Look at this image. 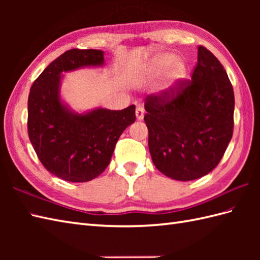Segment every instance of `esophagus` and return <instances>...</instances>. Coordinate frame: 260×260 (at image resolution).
Segmentation results:
<instances>
[{"label":"esophagus","mask_w":260,"mask_h":260,"mask_svg":"<svg viewBox=\"0 0 260 260\" xmlns=\"http://www.w3.org/2000/svg\"><path fill=\"white\" fill-rule=\"evenodd\" d=\"M144 108L143 107H137L136 108V112H135V115H136V119L137 120H143V118H144Z\"/></svg>","instance_id":"esophagus-1"}]
</instances>
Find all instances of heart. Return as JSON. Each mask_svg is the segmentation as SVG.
I'll list each match as a JSON object with an SVG mask.
<instances>
[{
	"label": "heart",
	"mask_w": 260,
	"mask_h": 260,
	"mask_svg": "<svg viewBox=\"0 0 260 260\" xmlns=\"http://www.w3.org/2000/svg\"><path fill=\"white\" fill-rule=\"evenodd\" d=\"M165 68H167V73H165L163 91L170 95L185 78L187 68L182 59L174 58L172 54L163 53L153 60L151 70L154 74H159Z\"/></svg>",
	"instance_id": "heart-1"
}]
</instances>
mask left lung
<instances>
[{
    "instance_id": "1",
    "label": "left lung",
    "mask_w": 260,
    "mask_h": 260,
    "mask_svg": "<svg viewBox=\"0 0 260 260\" xmlns=\"http://www.w3.org/2000/svg\"><path fill=\"white\" fill-rule=\"evenodd\" d=\"M172 95L145 98L152 161L173 180L202 178L217 167L233 137V85L219 60L200 46L191 81L181 82Z\"/></svg>"
}]
</instances>
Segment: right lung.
Instances as JSON below:
<instances>
[{"label": "right lung", "mask_w": 260, "mask_h": 260, "mask_svg": "<svg viewBox=\"0 0 260 260\" xmlns=\"http://www.w3.org/2000/svg\"><path fill=\"white\" fill-rule=\"evenodd\" d=\"M104 66V51L71 49L53 60L30 89L29 139L43 167L59 179L87 182L101 175L119 136L135 121V105L76 112L62 98L63 73Z\"/></svg>", "instance_id": "1"}]
</instances>
